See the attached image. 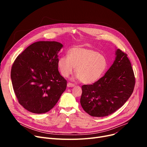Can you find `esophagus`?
I'll use <instances>...</instances> for the list:
<instances>
[{
    "instance_id": "1",
    "label": "esophagus",
    "mask_w": 147,
    "mask_h": 147,
    "mask_svg": "<svg viewBox=\"0 0 147 147\" xmlns=\"http://www.w3.org/2000/svg\"><path fill=\"white\" fill-rule=\"evenodd\" d=\"M67 86L68 87H74V86H75V84L73 83H71L70 82H68L67 83Z\"/></svg>"
}]
</instances>
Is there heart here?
Here are the masks:
<instances>
[{
  "label": "heart",
  "mask_w": 147,
  "mask_h": 147,
  "mask_svg": "<svg viewBox=\"0 0 147 147\" xmlns=\"http://www.w3.org/2000/svg\"><path fill=\"white\" fill-rule=\"evenodd\" d=\"M58 66L64 78L71 74L75 68L77 78L84 83L90 84L102 76L108 62L103 54L95 49L76 46L69 49L68 55L59 58Z\"/></svg>",
  "instance_id": "obj_1"
}]
</instances>
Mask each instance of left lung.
<instances>
[{
  "label": "left lung",
  "instance_id": "left-lung-1",
  "mask_svg": "<svg viewBox=\"0 0 147 147\" xmlns=\"http://www.w3.org/2000/svg\"><path fill=\"white\" fill-rule=\"evenodd\" d=\"M135 78L127 55L118 49L113 65L92 84L82 86L80 104L91 116H108L127 101L134 92Z\"/></svg>",
  "mask_w": 147,
  "mask_h": 147
}]
</instances>
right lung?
<instances>
[{
    "mask_svg": "<svg viewBox=\"0 0 147 147\" xmlns=\"http://www.w3.org/2000/svg\"><path fill=\"white\" fill-rule=\"evenodd\" d=\"M63 45L57 42H35L14 61L11 78L18 101L35 114L50 111L67 88V80L58 71V52Z\"/></svg>",
    "mask_w": 147,
    "mask_h": 147,
    "instance_id": "add662e5",
    "label": "right lung"
}]
</instances>
